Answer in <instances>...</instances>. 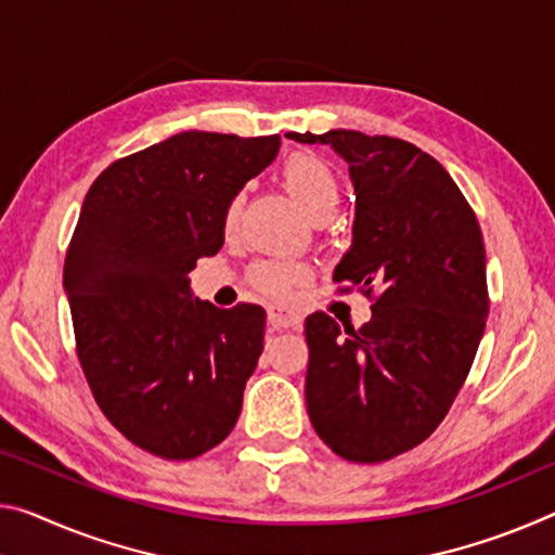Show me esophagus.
Masks as SVG:
<instances>
[{"instance_id":"34e87169","label":"esophagus","mask_w":555,"mask_h":555,"mask_svg":"<svg viewBox=\"0 0 555 555\" xmlns=\"http://www.w3.org/2000/svg\"><path fill=\"white\" fill-rule=\"evenodd\" d=\"M301 313L292 309H284V306H271L269 309V328L271 331H284V328H298L301 325Z\"/></svg>"}]
</instances>
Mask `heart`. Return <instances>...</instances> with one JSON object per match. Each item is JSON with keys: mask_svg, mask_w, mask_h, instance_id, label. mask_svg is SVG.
I'll return each instance as SVG.
<instances>
[{"mask_svg": "<svg viewBox=\"0 0 555 555\" xmlns=\"http://www.w3.org/2000/svg\"><path fill=\"white\" fill-rule=\"evenodd\" d=\"M281 180H284L286 190L292 192L294 199L301 205V209L311 219H319L323 215H331L338 205L340 190H338V178L336 172L331 170L328 163H323L321 157L298 153L292 155L281 167ZM242 212V195H236L230 207H227L224 224L232 227L236 224ZM306 276V267L298 261L288 259H263L257 267L251 269V281L254 286L263 294L271 296H284L288 288H292L294 281Z\"/></svg>", "mask_w": 555, "mask_h": 555, "instance_id": "1", "label": "heart"}]
</instances>
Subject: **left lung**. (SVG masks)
Listing matches in <instances>:
<instances>
[{
  "mask_svg": "<svg viewBox=\"0 0 555 555\" xmlns=\"http://www.w3.org/2000/svg\"><path fill=\"white\" fill-rule=\"evenodd\" d=\"M286 138L348 163L353 242L333 281L377 292L360 331L321 311L306 319V410L343 460H392L435 433L477 356L489 315L479 222L450 172L412 143L358 130Z\"/></svg>",
  "mask_w": 555,
  "mask_h": 555,
  "instance_id": "8db88e82",
  "label": "left lung"
}]
</instances>
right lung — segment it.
I'll return each mask as SVG.
<instances>
[{"instance_id":"right-lung-1","label":"right lung","mask_w":555,"mask_h":555,"mask_svg":"<svg viewBox=\"0 0 555 555\" xmlns=\"http://www.w3.org/2000/svg\"><path fill=\"white\" fill-rule=\"evenodd\" d=\"M279 145L188 130L108 165L83 199L64 263L78 360L111 425L163 460L212 450L242 412L267 313L199 301L188 274Z\"/></svg>"}]
</instances>
